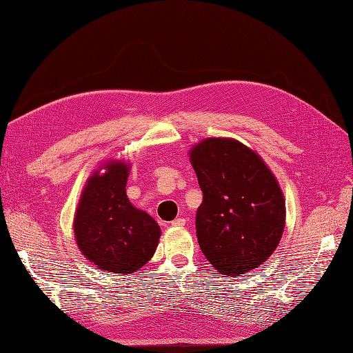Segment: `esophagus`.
Masks as SVG:
<instances>
[{
  "label": "esophagus",
  "instance_id": "1",
  "mask_svg": "<svg viewBox=\"0 0 353 353\" xmlns=\"http://www.w3.org/2000/svg\"><path fill=\"white\" fill-rule=\"evenodd\" d=\"M171 225H172V226H176V228L184 226V225H185V219H184V217H176L175 221L171 222Z\"/></svg>",
  "mask_w": 353,
  "mask_h": 353
}]
</instances>
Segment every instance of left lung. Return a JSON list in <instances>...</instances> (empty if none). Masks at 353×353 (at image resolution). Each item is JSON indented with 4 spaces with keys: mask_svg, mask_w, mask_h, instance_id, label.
<instances>
[{
    "mask_svg": "<svg viewBox=\"0 0 353 353\" xmlns=\"http://www.w3.org/2000/svg\"><path fill=\"white\" fill-rule=\"evenodd\" d=\"M203 191L197 239L205 259L228 276L257 269L281 242L286 208L261 157L234 139H205L190 150Z\"/></svg>",
    "mask_w": 353,
    "mask_h": 353,
    "instance_id": "1",
    "label": "left lung"
}]
</instances>
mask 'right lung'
Returning a JSON list of instances; mask_svg holds the SVG:
<instances>
[{
	"label": "right lung",
	"mask_w": 353,
	"mask_h": 353,
	"mask_svg": "<svg viewBox=\"0 0 353 353\" xmlns=\"http://www.w3.org/2000/svg\"><path fill=\"white\" fill-rule=\"evenodd\" d=\"M102 167L107 169L101 176ZM130 165L109 161L94 171L81 192L74 216L79 250L98 269L118 274L140 270L156 251L161 228L127 197Z\"/></svg>",
	"instance_id": "add662e5"
}]
</instances>
